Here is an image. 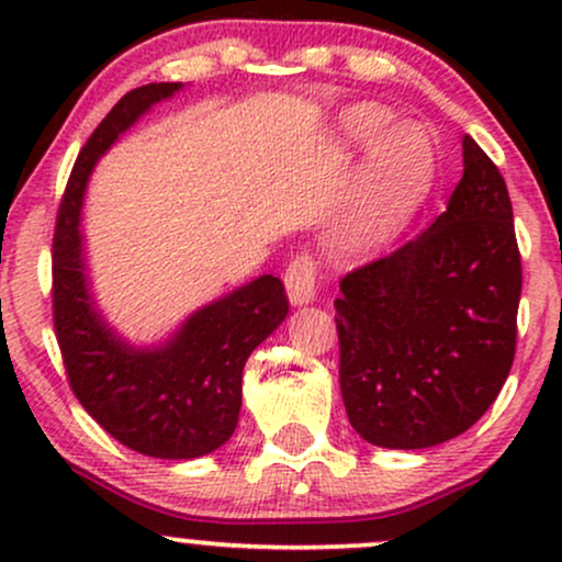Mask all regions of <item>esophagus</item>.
<instances>
[{
    "instance_id": "34e87169",
    "label": "esophagus",
    "mask_w": 562,
    "mask_h": 562,
    "mask_svg": "<svg viewBox=\"0 0 562 562\" xmlns=\"http://www.w3.org/2000/svg\"><path fill=\"white\" fill-rule=\"evenodd\" d=\"M314 274H317V267L308 256H295L293 261L288 263L285 269V290H288V301L293 306H306V303L314 301Z\"/></svg>"
}]
</instances>
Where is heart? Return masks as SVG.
I'll use <instances>...</instances> for the list:
<instances>
[{"instance_id":"obj_1","label":"heart","mask_w":562,"mask_h":562,"mask_svg":"<svg viewBox=\"0 0 562 562\" xmlns=\"http://www.w3.org/2000/svg\"><path fill=\"white\" fill-rule=\"evenodd\" d=\"M340 134L367 147L353 173L333 243L348 256H375L391 248L415 222L436 182V142L415 121L391 124V111L359 102L340 115Z\"/></svg>"}]
</instances>
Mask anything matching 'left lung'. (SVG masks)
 <instances>
[{
    "label": "left lung",
    "mask_w": 562,
    "mask_h": 562,
    "mask_svg": "<svg viewBox=\"0 0 562 562\" xmlns=\"http://www.w3.org/2000/svg\"><path fill=\"white\" fill-rule=\"evenodd\" d=\"M520 285L507 184L465 134L447 211L340 282L335 322L351 428L383 449H428L479 423L513 367Z\"/></svg>",
    "instance_id": "8db88e82"
}]
</instances>
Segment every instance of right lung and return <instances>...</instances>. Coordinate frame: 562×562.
I'll return each mask as SVG.
<instances>
[{
	"mask_svg": "<svg viewBox=\"0 0 562 562\" xmlns=\"http://www.w3.org/2000/svg\"><path fill=\"white\" fill-rule=\"evenodd\" d=\"M182 89V81L145 83L115 102L76 158L53 245L55 333L70 389L115 441L158 460H195L229 441L243 367L288 317L285 288L272 274L218 295L147 346L124 338L97 306L81 232L89 177L142 115Z\"/></svg>",
	"mask_w": 562,
	"mask_h": 562,
	"instance_id": "obj_1",
	"label": "right lung"
}]
</instances>
